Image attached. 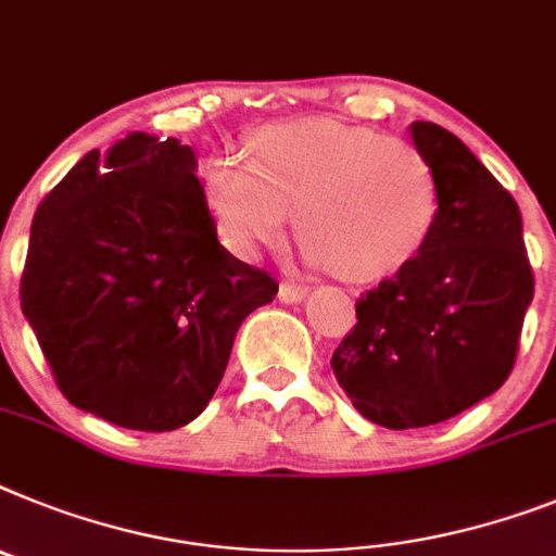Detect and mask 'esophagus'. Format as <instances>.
<instances>
[{
	"label": "esophagus",
	"mask_w": 556,
	"mask_h": 556,
	"mask_svg": "<svg viewBox=\"0 0 556 556\" xmlns=\"http://www.w3.org/2000/svg\"><path fill=\"white\" fill-rule=\"evenodd\" d=\"M306 295H309V287H303V283L283 281L281 287H278V298H281L283 303H301Z\"/></svg>",
	"instance_id": "1"
}]
</instances>
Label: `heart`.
I'll return each instance as SVG.
<instances>
[{
	"instance_id": "obj_1",
	"label": "heart",
	"mask_w": 556,
	"mask_h": 556,
	"mask_svg": "<svg viewBox=\"0 0 556 556\" xmlns=\"http://www.w3.org/2000/svg\"><path fill=\"white\" fill-rule=\"evenodd\" d=\"M247 163L202 170L222 236L241 253L278 247L295 216L306 258L345 283L388 281L427 247L441 211L433 163L416 146L365 126L295 121L244 140Z\"/></svg>"
}]
</instances>
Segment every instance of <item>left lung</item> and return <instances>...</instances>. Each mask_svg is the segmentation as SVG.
<instances>
[{
	"instance_id": "left-lung-1",
	"label": "left lung",
	"mask_w": 556,
	"mask_h": 556,
	"mask_svg": "<svg viewBox=\"0 0 556 556\" xmlns=\"http://www.w3.org/2000/svg\"><path fill=\"white\" fill-rule=\"evenodd\" d=\"M441 188L435 230L410 267L357 303L331 371L357 414L388 430L439 425L504 386L534 275L520 207L453 131L414 121Z\"/></svg>"
}]
</instances>
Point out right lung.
Masks as SVG:
<instances>
[{"mask_svg":"<svg viewBox=\"0 0 556 556\" xmlns=\"http://www.w3.org/2000/svg\"><path fill=\"white\" fill-rule=\"evenodd\" d=\"M278 295L216 239L197 154L131 131L89 151L30 227L22 312L61 393L129 430L197 419L244 317Z\"/></svg>","mask_w":556,"mask_h":556,"instance_id":"obj_1","label":"right lung"}]
</instances>
